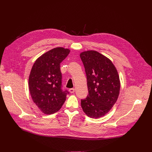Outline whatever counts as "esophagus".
<instances>
[{
    "instance_id": "34e87169",
    "label": "esophagus",
    "mask_w": 152,
    "mask_h": 152,
    "mask_svg": "<svg viewBox=\"0 0 152 152\" xmlns=\"http://www.w3.org/2000/svg\"><path fill=\"white\" fill-rule=\"evenodd\" d=\"M69 91L71 93H75V88H70V89H69Z\"/></svg>"
}]
</instances>
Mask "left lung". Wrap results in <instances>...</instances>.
<instances>
[{"instance_id":"obj_1","label":"left lung","mask_w":152,"mask_h":152,"mask_svg":"<svg viewBox=\"0 0 152 152\" xmlns=\"http://www.w3.org/2000/svg\"><path fill=\"white\" fill-rule=\"evenodd\" d=\"M80 57L84 66L88 95L81 99L83 112L93 118L109 112L118 99L120 82L117 70L111 61L94 50L83 52Z\"/></svg>"}]
</instances>
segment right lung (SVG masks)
I'll list each match as a JSON object with an SVG mask.
<instances>
[{"label":"right lung","mask_w":152,"mask_h":152,"mask_svg":"<svg viewBox=\"0 0 152 152\" xmlns=\"http://www.w3.org/2000/svg\"><path fill=\"white\" fill-rule=\"evenodd\" d=\"M70 53L63 48H54L39 56L34 64L29 77V89L33 102L42 111L52 114L66 101L67 90L62 89L60 64Z\"/></svg>","instance_id":"obj_1"}]
</instances>
